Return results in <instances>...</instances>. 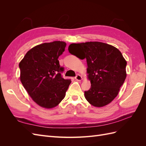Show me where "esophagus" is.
Returning <instances> with one entry per match:
<instances>
[{
  "mask_svg": "<svg viewBox=\"0 0 146 146\" xmlns=\"http://www.w3.org/2000/svg\"><path fill=\"white\" fill-rule=\"evenodd\" d=\"M75 78H76V80L78 81H81L82 80V77L80 76V75L77 74V76L75 77Z\"/></svg>",
  "mask_w": 146,
  "mask_h": 146,
  "instance_id": "obj_1",
  "label": "esophagus"
}]
</instances>
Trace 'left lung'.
Wrapping results in <instances>:
<instances>
[{
    "label": "left lung",
    "instance_id": "left-lung-1",
    "mask_svg": "<svg viewBox=\"0 0 146 146\" xmlns=\"http://www.w3.org/2000/svg\"><path fill=\"white\" fill-rule=\"evenodd\" d=\"M70 54L86 59L90 89L85 97L91 105L102 107L117 96L127 76V61L117 48L101 42H86L70 44Z\"/></svg>",
    "mask_w": 146,
    "mask_h": 146
}]
</instances>
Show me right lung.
<instances>
[{
	"mask_svg": "<svg viewBox=\"0 0 146 146\" xmlns=\"http://www.w3.org/2000/svg\"><path fill=\"white\" fill-rule=\"evenodd\" d=\"M66 46L63 41L46 42L31 48L19 63L21 81L33 100L38 105L52 108L65 97L71 83L64 79L58 60Z\"/></svg>",
	"mask_w": 146,
	"mask_h": 146,
	"instance_id": "1",
	"label": "right lung"
}]
</instances>
